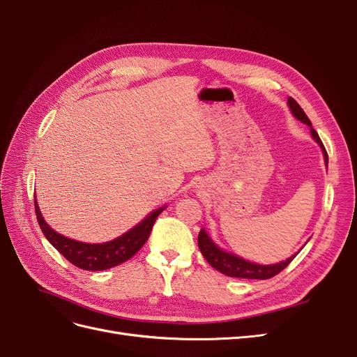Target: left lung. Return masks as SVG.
<instances>
[{
	"mask_svg": "<svg viewBox=\"0 0 357 357\" xmlns=\"http://www.w3.org/2000/svg\"><path fill=\"white\" fill-rule=\"evenodd\" d=\"M287 105L294 114L295 119L301 121L302 123H305L310 126V132L311 137L314 142L320 146L321 152H323V158H325V164L328 167V153L325 147H323L321 139L319 138V134L312 129L310 119L307 117V114L304 113V110L301 109L299 104L289 96L287 98ZM198 247L202 253V256L205 257V261H207L214 269H218L219 273L228 275V277H236V278H253V280H266V278H271L274 275H277L278 273H282L283 269L294 261L295 255H291L290 257H287L286 261L282 262H277V264H269V265H264V264H256V262H250L247 261V259L241 257V256H236L231 252H226L223 248H220L218 244H215L211 238L210 235L207 234L204 228H201L199 235H198Z\"/></svg>",
	"mask_w": 357,
	"mask_h": 357,
	"instance_id": "8db88e82",
	"label": "left lung"
}]
</instances>
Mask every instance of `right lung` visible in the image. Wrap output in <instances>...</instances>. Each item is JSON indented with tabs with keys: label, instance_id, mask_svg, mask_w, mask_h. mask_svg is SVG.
Wrapping results in <instances>:
<instances>
[{
	"label": "right lung",
	"instance_id": "add662e5",
	"mask_svg": "<svg viewBox=\"0 0 357 357\" xmlns=\"http://www.w3.org/2000/svg\"><path fill=\"white\" fill-rule=\"evenodd\" d=\"M34 202L38 225L47 241L67 261H70L73 265L80 269H86V271H104V269L117 266L126 262L128 259H131L147 241L158 215L167 208V205H162V207L150 211L134 228L126 231L112 241L91 244L68 238V236H63L53 228H50L40 211L37 197L34 198Z\"/></svg>",
	"mask_w": 357,
	"mask_h": 357
}]
</instances>
